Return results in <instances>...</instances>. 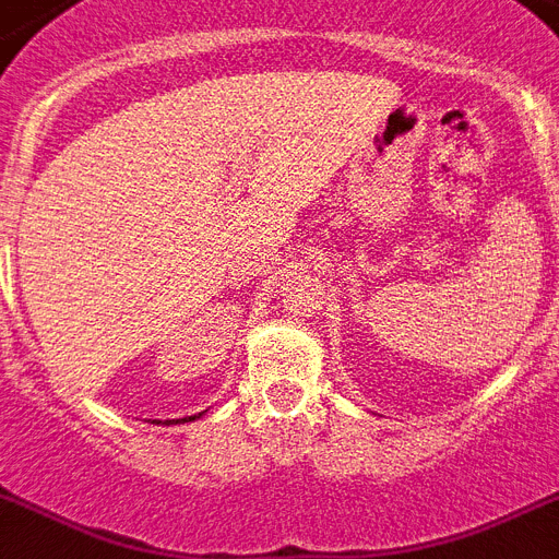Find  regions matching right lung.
I'll use <instances>...</instances> for the list:
<instances>
[{"mask_svg": "<svg viewBox=\"0 0 559 559\" xmlns=\"http://www.w3.org/2000/svg\"><path fill=\"white\" fill-rule=\"evenodd\" d=\"M197 417H202V414H197ZM197 417H186L182 423H191V419H197Z\"/></svg>", "mask_w": 559, "mask_h": 559, "instance_id": "right-lung-1", "label": "right lung"}]
</instances>
